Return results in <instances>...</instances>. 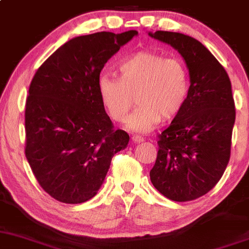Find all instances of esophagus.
I'll return each instance as SVG.
<instances>
[{"label":"esophagus","mask_w":249,"mask_h":249,"mask_svg":"<svg viewBox=\"0 0 249 249\" xmlns=\"http://www.w3.org/2000/svg\"><path fill=\"white\" fill-rule=\"evenodd\" d=\"M132 142L134 143H139V142H142L143 139L142 137H139V135H133L132 137Z\"/></svg>","instance_id":"obj_1"}]
</instances>
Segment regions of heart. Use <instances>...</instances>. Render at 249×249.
<instances>
[{
    "label": "heart",
    "instance_id": "1",
    "mask_svg": "<svg viewBox=\"0 0 249 249\" xmlns=\"http://www.w3.org/2000/svg\"><path fill=\"white\" fill-rule=\"evenodd\" d=\"M120 76L102 74L98 92L107 112L122 121L134 103L139 104L125 120L127 129L146 133L160 119H175L186 106L189 93V71L178 57H165L156 51L142 50L122 58Z\"/></svg>",
    "mask_w": 249,
    "mask_h": 249
}]
</instances>
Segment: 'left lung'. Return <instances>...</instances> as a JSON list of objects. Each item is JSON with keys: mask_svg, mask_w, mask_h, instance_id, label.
Here are the masks:
<instances>
[{"mask_svg": "<svg viewBox=\"0 0 249 249\" xmlns=\"http://www.w3.org/2000/svg\"><path fill=\"white\" fill-rule=\"evenodd\" d=\"M148 36L181 53L191 80L186 106L158 135L157 160L150 178L170 200L191 201L211 191L229 163L235 124L231 83L199 40L168 31Z\"/></svg>", "mask_w": 249, "mask_h": 249, "instance_id": "obj_1", "label": "left lung"}]
</instances>
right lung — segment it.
<instances>
[{"label":"right lung","instance_id":"right-lung-1","mask_svg":"<svg viewBox=\"0 0 249 249\" xmlns=\"http://www.w3.org/2000/svg\"><path fill=\"white\" fill-rule=\"evenodd\" d=\"M138 32H97L60 47L38 68L25 109V155L43 189L65 204L93 198L129 135L114 129L98 92L104 65Z\"/></svg>","mask_w":249,"mask_h":249}]
</instances>
